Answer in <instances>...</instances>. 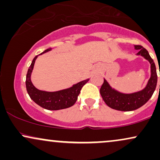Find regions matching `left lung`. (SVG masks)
<instances>
[{
    "label": "left lung",
    "mask_w": 160,
    "mask_h": 160,
    "mask_svg": "<svg viewBox=\"0 0 160 160\" xmlns=\"http://www.w3.org/2000/svg\"><path fill=\"white\" fill-rule=\"evenodd\" d=\"M135 49L138 50L137 55H140L149 61L151 68V76L144 89L131 94H125L115 90L109 85L107 80L104 79V82L100 89V94L108 107L117 111H131L141 108L151 98L157 87V74L153 60L148 50L142 46L135 45Z\"/></svg>",
    "instance_id": "left-lung-1"
}]
</instances>
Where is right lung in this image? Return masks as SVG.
Segmentation results:
<instances>
[{
  "instance_id": "1",
  "label": "right lung",
  "mask_w": 160,
  "mask_h": 160,
  "mask_svg": "<svg viewBox=\"0 0 160 160\" xmlns=\"http://www.w3.org/2000/svg\"><path fill=\"white\" fill-rule=\"evenodd\" d=\"M49 50H51V48L46 49L45 51H43L39 55L48 52ZM39 55L34 58L30 67L28 70L26 75L25 84H26L27 92L30 98L40 107L47 110H50V111L65 109V108H70L74 105L78 100V97L80 94L82 87L89 81V79L79 82L77 84L73 85L71 88L63 89V90L57 92L39 90L33 85L32 80H31V74H32V70L34 68V62Z\"/></svg>"
}]
</instances>
